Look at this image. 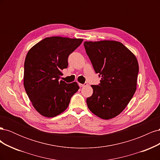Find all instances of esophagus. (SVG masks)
I'll return each instance as SVG.
<instances>
[{
    "label": "esophagus",
    "instance_id": "obj_1",
    "mask_svg": "<svg viewBox=\"0 0 160 160\" xmlns=\"http://www.w3.org/2000/svg\"><path fill=\"white\" fill-rule=\"evenodd\" d=\"M88 85V83H85L84 84L79 83V87H81V88H82V87H84V86H85V85Z\"/></svg>",
    "mask_w": 160,
    "mask_h": 160
}]
</instances>
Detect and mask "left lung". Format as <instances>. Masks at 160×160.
Wrapping results in <instances>:
<instances>
[{
  "instance_id": "8db88e82",
  "label": "left lung",
  "mask_w": 160,
  "mask_h": 160,
  "mask_svg": "<svg viewBox=\"0 0 160 160\" xmlns=\"http://www.w3.org/2000/svg\"><path fill=\"white\" fill-rule=\"evenodd\" d=\"M84 47L95 72L101 77L99 85H91L93 92L87 99L88 107L101 119H112L125 109L136 91L137 58L116 41H85Z\"/></svg>"
}]
</instances>
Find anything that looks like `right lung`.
<instances>
[{"mask_svg":"<svg viewBox=\"0 0 160 160\" xmlns=\"http://www.w3.org/2000/svg\"><path fill=\"white\" fill-rule=\"evenodd\" d=\"M83 39L62 37H47L28 51L24 69L26 93L38 113L47 118L61 114L79 89L77 82L59 81L67 68L68 57Z\"/></svg>","mask_w":160,"mask_h":160,"instance_id":"add662e5","label":"right lung"}]
</instances>
